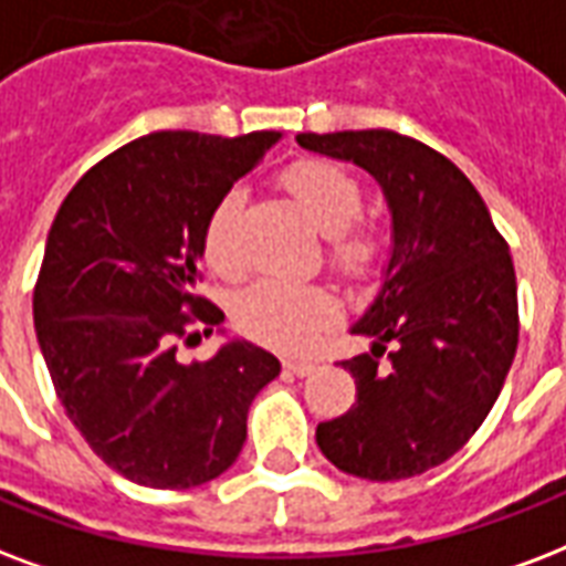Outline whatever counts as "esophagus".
<instances>
[{
  "mask_svg": "<svg viewBox=\"0 0 566 566\" xmlns=\"http://www.w3.org/2000/svg\"><path fill=\"white\" fill-rule=\"evenodd\" d=\"M314 361H296V359H287L284 361V370L287 374H293V377H308V374H314Z\"/></svg>",
  "mask_w": 566,
  "mask_h": 566,
  "instance_id": "34e87169",
  "label": "esophagus"
}]
</instances>
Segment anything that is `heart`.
Wrapping results in <instances>:
<instances>
[{"label": "heart", "instance_id": "b5f03b06", "mask_svg": "<svg viewBox=\"0 0 566 566\" xmlns=\"http://www.w3.org/2000/svg\"><path fill=\"white\" fill-rule=\"evenodd\" d=\"M284 187L308 213L321 234L329 237V261L344 273H361L374 261L377 240L356 226L361 213V189L335 163L308 159L284 175ZM243 213V192L228 189L207 216L205 261L216 273L234 275L243 264L237 245V222ZM335 317V302L314 284L264 279L237 302V321L252 338L279 350H308L323 326Z\"/></svg>", "mask_w": 566, "mask_h": 566}]
</instances>
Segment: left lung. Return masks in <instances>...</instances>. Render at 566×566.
<instances>
[{
  "label": "left lung",
  "mask_w": 566,
  "mask_h": 566,
  "mask_svg": "<svg viewBox=\"0 0 566 566\" xmlns=\"http://www.w3.org/2000/svg\"><path fill=\"white\" fill-rule=\"evenodd\" d=\"M296 142L365 168L391 213L382 282L350 326L370 338V353L340 361L356 403L317 424V446L365 481L412 478L454 457L502 391L520 340L511 249L484 198L439 150L391 129Z\"/></svg>",
  "instance_id": "1"
}]
</instances>
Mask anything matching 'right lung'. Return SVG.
Listing matches in <instances>:
<instances>
[{"label":"right lung","instance_id":"obj_1","mask_svg":"<svg viewBox=\"0 0 566 566\" xmlns=\"http://www.w3.org/2000/svg\"><path fill=\"white\" fill-rule=\"evenodd\" d=\"M279 139L150 133L85 171L55 213L34 284L38 344L73 427L133 484L219 478L240 457L254 395L282 370L245 338L192 365L175 347L189 312L226 321L196 296L207 216Z\"/></svg>","mask_w":566,"mask_h":566}]
</instances>
